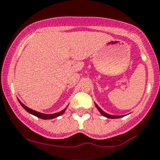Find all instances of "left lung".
<instances>
[{"label": "left lung", "instance_id": "obj_1", "mask_svg": "<svg viewBox=\"0 0 160 160\" xmlns=\"http://www.w3.org/2000/svg\"><path fill=\"white\" fill-rule=\"evenodd\" d=\"M94 104H95V106H96L97 108H98V110L99 111V112L101 113L103 116L108 118H122V117H124V116H125V115H112V114H108V113L104 112L102 109H101V108H100L99 106L96 104V103H94Z\"/></svg>", "mask_w": 160, "mask_h": 160}]
</instances>
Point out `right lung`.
Listing matches in <instances>:
<instances>
[{
    "instance_id": "add662e5",
    "label": "right lung",
    "mask_w": 160,
    "mask_h": 160,
    "mask_svg": "<svg viewBox=\"0 0 160 160\" xmlns=\"http://www.w3.org/2000/svg\"><path fill=\"white\" fill-rule=\"evenodd\" d=\"M18 102L20 103V104L22 106V108H23L25 109V111H28V112L29 113V114H32V115L36 116V117L39 118L46 119V120H47V119L55 118H57V117H59V116L62 115V114H63L64 112H65L66 110H67V108L68 107V105H67V107H66L65 108L63 109V110L59 111V112L54 113V114H44V113H41V112H38V111H35V110H32V109H31V108H29L27 107V106H25V104H24L23 103H22V101H21L20 100L18 99Z\"/></svg>"
}]
</instances>
